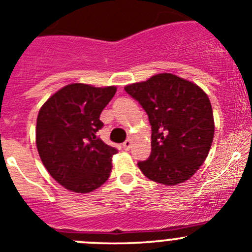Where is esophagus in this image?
<instances>
[{"label":"esophagus","instance_id":"34e87169","mask_svg":"<svg viewBox=\"0 0 252 252\" xmlns=\"http://www.w3.org/2000/svg\"><path fill=\"white\" fill-rule=\"evenodd\" d=\"M131 145H132V141L128 138V140H126L124 143H122V147H124L126 151H128L131 148Z\"/></svg>","mask_w":252,"mask_h":252}]
</instances>
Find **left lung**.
Here are the masks:
<instances>
[{
	"mask_svg": "<svg viewBox=\"0 0 252 252\" xmlns=\"http://www.w3.org/2000/svg\"><path fill=\"white\" fill-rule=\"evenodd\" d=\"M148 115L152 135L148 159L138 168L148 179L176 186L195 173L209 153L214 117L208 95L190 81L169 73L125 88Z\"/></svg>",
	"mask_w": 252,
	"mask_h": 252,
	"instance_id": "8db88e82",
	"label": "left lung"
}]
</instances>
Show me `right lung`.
Here are the masks:
<instances>
[{
    "instance_id": "obj_1",
    "label": "right lung",
    "mask_w": 252,
    "mask_h": 252,
    "mask_svg": "<svg viewBox=\"0 0 252 252\" xmlns=\"http://www.w3.org/2000/svg\"><path fill=\"white\" fill-rule=\"evenodd\" d=\"M116 93L115 86L70 84L40 107L35 127L39 157L50 176L76 193L101 187L111 173L117 150L96 136L100 115Z\"/></svg>"
}]
</instances>
